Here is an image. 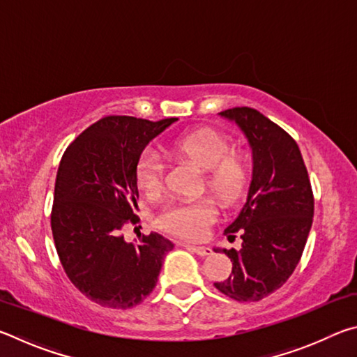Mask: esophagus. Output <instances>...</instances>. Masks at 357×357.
<instances>
[{
    "instance_id": "34e87169",
    "label": "esophagus",
    "mask_w": 357,
    "mask_h": 357,
    "mask_svg": "<svg viewBox=\"0 0 357 357\" xmlns=\"http://www.w3.org/2000/svg\"><path fill=\"white\" fill-rule=\"evenodd\" d=\"M184 247L187 250L197 253V255H200V257H208V255H211V253H213L211 247H206V245H189V244H185Z\"/></svg>"
}]
</instances>
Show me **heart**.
Listing matches in <instances>:
<instances>
[{
  "instance_id": "1",
  "label": "heart",
  "mask_w": 357,
  "mask_h": 357,
  "mask_svg": "<svg viewBox=\"0 0 357 357\" xmlns=\"http://www.w3.org/2000/svg\"><path fill=\"white\" fill-rule=\"evenodd\" d=\"M229 140L220 132L202 128L179 135L170 143L174 155L190 160L204 170V183L222 202L231 203L243 195L249 184L250 170L245 157L229 149ZM164 165L153 153H144L135 168V181L143 193L154 197L162 190ZM217 211L211 198L173 203L159 215V227L184 239L202 238Z\"/></svg>"
}]
</instances>
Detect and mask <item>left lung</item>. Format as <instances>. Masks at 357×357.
I'll return each mask as SVG.
<instances>
[{"mask_svg":"<svg viewBox=\"0 0 357 357\" xmlns=\"http://www.w3.org/2000/svg\"><path fill=\"white\" fill-rule=\"evenodd\" d=\"M220 116L238 124L252 148L253 172L247 202L225 228L241 233L243 247L214 249L231 259L227 280L214 287L239 302L266 298L298 266L313 222V192L298 143L255 108L234 107Z\"/></svg>","mask_w":357,"mask_h":357,"instance_id":"1","label":"left lung"}]
</instances>
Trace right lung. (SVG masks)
<instances>
[{"instance_id": "add662e5", "label": "right lung", "mask_w": 357, "mask_h": 357, "mask_svg": "<svg viewBox=\"0 0 357 357\" xmlns=\"http://www.w3.org/2000/svg\"><path fill=\"white\" fill-rule=\"evenodd\" d=\"M178 118L105 116L83 130L59 162L52 233L64 273L82 294L108 309L146 299L173 243L159 233L126 243L137 223L135 168L146 144Z\"/></svg>"}]
</instances>
